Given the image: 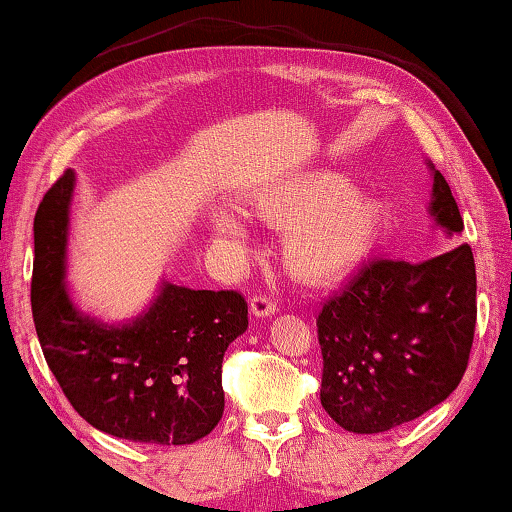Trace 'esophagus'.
Wrapping results in <instances>:
<instances>
[{
  "mask_svg": "<svg viewBox=\"0 0 512 512\" xmlns=\"http://www.w3.org/2000/svg\"><path fill=\"white\" fill-rule=\"evenodd\" d=\"M276 310V303L266 299V296H253V299H250V312H253V317L257 319H269L276 315Z\"/></svg>",
  "mask_w": 512,
  "mask_h": 512,
  "instance_id": "obj_1",
  "label": "esophagus"
}]
</instances>
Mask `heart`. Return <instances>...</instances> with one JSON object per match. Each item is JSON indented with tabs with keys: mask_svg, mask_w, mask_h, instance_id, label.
Returning a JSON list of instances; mask_svg holds the SVG:
<instances>
[{
	"mask_svg": "<svg viewBox=\"0 0 512 512\" xmlns=\"http://www.w3.org/2000/svg\"><path fill=\"white\" fill-rule=\"evenodd\" d=\"M255 216L271 227H287L282 259L303 280L324 282L356 266L375 246L384 207L335 172H308L278 179L250 197ZM211 230L234 257L250 248L246 218L232 207L211 213Z\"/></svg>",
	"mask_w": 512,
	"mask_h": 512,
	"instance_id": "b5f03b06",
	"label": "heart"
}]
</instances>
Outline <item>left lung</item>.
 <instances>
[{
  "label": "left lung",
  "instance_id": "obj_1",
  "mask_svg": "<svg viewBox=\"0 0 512 512\" xmlns=\"http://www.w3.org/2000/svg\"><path fill=\"white\" fill-rule=\"evenodd\" d=\"M427 213L446 239L464 223L444 174ZM322 407L356 434L388 432L444 402L467 370L476 329V264L467 243L425 262L372 259L317 317Z\"/></svg>",
  "mask_w": 512,
  "mask_h": 512
}]
</instances>
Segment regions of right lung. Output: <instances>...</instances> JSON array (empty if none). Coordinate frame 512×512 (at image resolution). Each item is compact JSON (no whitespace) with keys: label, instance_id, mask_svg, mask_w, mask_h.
I'll use <instances>...</instances> for the list:
<instances>
[{"label":"right lung","instance_id":"1","mask_svg":"<svg viewBox=\"0 0 512 512\" xmlns=\"http://www.w3.org/2000/svg\"><path fill=\"white\" fill-rule=\"evenodd\" d=\"M75 181L66 170L34 218L32 312L48 368L96 430L135 444H195L223 418V356L248 329V305L236 292L163 276L124 322L82 310L68 285Z\"/></svg>","mask_w":512,"mask_h":512}]
</instances>
